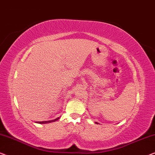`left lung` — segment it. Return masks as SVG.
I'll list each match as a JSON object with an SVG mask.
<instances>
[{"mask_svg":"<svg viewBox=\"0 0 155 155\" xmlns=\"http://www.w3.org/2000/svg\"><path fill=\"white\" fill-rule=\"evenodd\" d=\"M95 124H97V122H95Z\"/></svg>","mask_w":155,"mask_h":155,"instance_id":"left-lung-1","label":"left lung"}]
</instances>
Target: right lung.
I'll return each mask as SVG.
<instances>
[{
  "instance_id": "obj_1",
  "label": "right lung",
  "mask_w": 155,
  "mask_h": 155,
  "mask_svg": "<svg viewBox=\"0 0 155 155\" xmlns=\"http://www.w3.org/2000/svg\"><path fill=\"white\" fill-rule=\"evenodd\" d=\"M60 119V117H58V118L55 119H53V120H51V121H35L37 124H49L51 123V122H55L56 121H58V119Z\"/></svg>"
}]
</instances>
